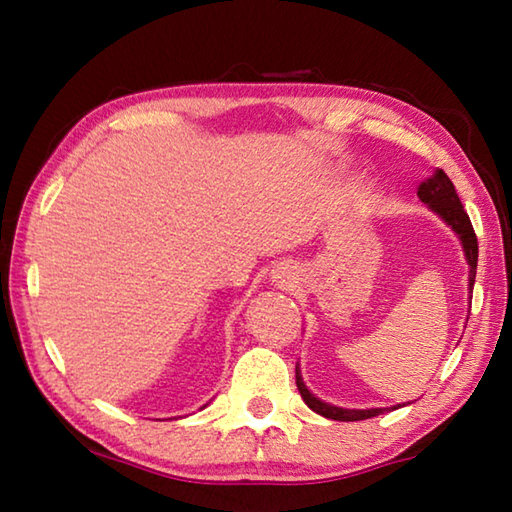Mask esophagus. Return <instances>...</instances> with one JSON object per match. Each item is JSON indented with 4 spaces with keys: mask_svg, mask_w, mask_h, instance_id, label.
Segmentation results:
<instances>
[{
    "mask_svg": "<svg viewBox=\"0 0 512 512\" xmlns=\"http://www.w3.org/2000/svg\"><path fill=\"white\" fill-rule=\"evenodd\" d=\"M271 277L280 284H291V282H296V268L289 266V264H277L273 268Z\"/></svg>",
    "mask_w": 512,
    "mask_h": 512,
    "instance_id": "esophagus-1",
    "label": "esophagus"
}]
</instances>
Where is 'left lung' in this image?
I'll return each mask as SVG.
<instances>
[{
    "label": "left lung",
    "mask_w": 512,
    "mask_h": 512,
    "mask_svg": "<svg viewBox=\"0 0 512 512\" xmlns=\"http://www.w3.org/2000/svg\"><path fill=\"white\" fill-rule=\"evenodd\" d=\"M418 196H420V201L427 203L431 210L436 212L440 219H443L449 228L456 232L458 239H461L465 259H467V264H470V291H472L474 277H476V262H479V241H476L472 221H470V216H467V212L463 210L461 198H458V194H456L454 183L447 178V173L443 169H436L418 187ZM296 384H298L302 400H305L309 409L316 411L318 415H323V418H329V420L357 422V420L375 418V415H381L384 411L400 409V404L391 406V409H341V406L327 404L323 400H318L316 395H311V391L305 386V381H302V377H300L298 366H296Z\"/></svg>",
    "instance_id": "obj_1"
}]
</instances>
